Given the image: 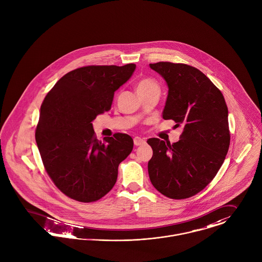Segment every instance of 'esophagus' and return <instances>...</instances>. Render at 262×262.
Masks as SVG:
<instances>
[{
    "instance_id": "esophagus-1",
    "label": "esophagus",
    "mask_w": 262,
    "mask_h": 262,
    "mask_svg": "<svg viewBox=\"0 0 262 262\" xmlns=\"http://www.w3.org/2000/svg\"><path fill=\"white\" fill-rule=\"evenodd\" d=\"M134 144H135V145H137V146H138V145H145V139H142V138L137 137V138L134 139Z\"/></svg>"
}]
</instances>
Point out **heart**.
I'll return each mask as SVG.
<instances>
[{"label":"heart","instance_id":"heart-1","mask_svg":"<svg viewBox=\"0 0 262 262\" xmlns=\"http://www.w3.org/2000/svg\"><path fill=\"white\" fill-rule=\"evenodd\" d=\"M148 89H158L159 90V85L154 79L144 78L137 84V91L148 90Z\"/></svg>","mask_w":262,"mask_h":262}]
</instances>
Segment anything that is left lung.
<instances>
[{
	"instance_id": "1",
	"label": "left lung",
	"mask_w": 262,
	"mask_h": 262,
	"mask_svg": "<svg viewBox=\"0 0 262 262\" xmlns=\"http://www.w3.org/2000/svg\"><path fill=\"white\" fill-rule=\"evenodd\" d=\"M167 82L164 119L182 126L171 145L147 140L152 157L147 164L152 186L171 199H186L202 191L221 168L230 145L228 108L221 91L197 68L171 62L149 64Z\"/></svg>"
}]
</instances>
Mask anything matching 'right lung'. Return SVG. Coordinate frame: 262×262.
<instances>
[{
	"label": "right lung",
	"instance_id": "add662e5",
	"mask_svg": "<svg viewBox=\"0 0 262 262\" xmlns=\"http://www.w3.org/2000/svg\"><path fill=\"white\" fill-rule=\"evenodd\" d=\"M136 64L85 66L65 74L40 108L35 138L46 172L59 190L79 202H94L115 186L118 165L134 147L126 134L98 141L92 121L112 107L115 92Z\"/></svg>",
	"mask_w": 262,
	"mask_h": 262
}]
</instances>
